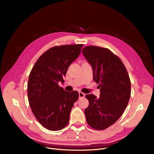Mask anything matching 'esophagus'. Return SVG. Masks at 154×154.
<instances>
[{"mask_svg":"<svg viewBox=\"0 0 154 154\" xmlns=\"http://www.w3.org/2000/svg\"><path fill=\"white\" fill-rule=\"evenodd\" d=\"M79 98L80 99V98H84V97H85V94H84V93H82V92H79Z\"/></svg>","mask_w":154,"mask_h":154,"instance_id":"esophagus-1","label":"esophagus"}]
</instances>
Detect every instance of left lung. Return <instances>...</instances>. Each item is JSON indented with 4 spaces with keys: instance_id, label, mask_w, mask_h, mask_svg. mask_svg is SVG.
Here are the masks:
<instances>
[{
    "instance_id": "obj_1",
    "label": "left lung",
    "mask_w": 154,
    "mask_h": 154,
    "mask_svg": "<svg viewBox=\"0 0 154 154\" xmlns=\"http://www.w3.org/2000/svg\"><path fill=\"white\" fill-rule=\"evenodd\" d=\"M82 53L93 69V79L100 87V97L87 94V122L95 130L114 124L127 106L131 93V80L123 62L107 48L90 45Z\"/></svg>"
}]
</instances>
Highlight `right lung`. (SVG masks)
Masks as SVG:
<instances>
[{
  "label": "right lung",
  "instance_id": "obj_1",
  "mask_svg": "<svg viewBox=\"0 0 154 154\" xmlns=\"http://www.w3.org/2000/svg\"><path fill=\"white\" fill-rule=\"evenodd\" d=\"M83 45H63L49 48L38 59L30 73L27 85L30 107L38 122L48 130L60 131L69 123L79 93L64 91L58 83L64 82L63 77Z\"/></svg>",
  "mask_w": 154,
  "mask_h": 154
}]
</instances>
